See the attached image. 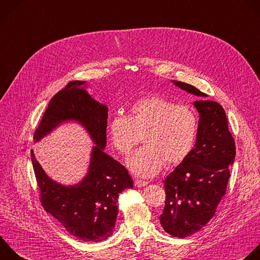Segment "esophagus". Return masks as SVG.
<instances>
[{"label": "esophagus", "instance_id": "obj_1", "mask_svg": "<svg viewBox=\"0 0 260 260\" xmlns=\"http://www.w3.org/2000/svg\"><path fill=\"white\" fill-rule=\"evenodd\" d=\"M148 185V182H145V181H141V180H136L135 181V186L138 187V188H143L145 186Z\"/></svg>", "mask_w": 260, "mask_h": 260}]
</instances>
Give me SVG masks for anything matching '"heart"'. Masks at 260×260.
<instances>
[{
  "label": "heart",
  "instance_id": "heart-1",
  "mask_svg": "<svg viewBox=\"0 0 260 260\" xmlns=\"http://www.w3.org/2000/svg\"><path fill=\"white\" fill-rule=\"evenodd\" d=\"M198 131L195 111L161 96L151 95L136 101L129 116L116 114L108 123L114 148L127 155L143 135L144 146L127 158L134 175L151 178L166 165L182 162L192 151Z\"/></svg>",
  "mask_w": 260,
  "mask_h": 260
}]
</instances>
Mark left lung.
I'll use <instances>...</instances> for the list:
<instances>
[{
    "label": "left lung",
    "instance_id": "left-lung-1",
    "mask_svg": "<svg viewBox=\"0 0 260 260\" xmlns=\"http://www.w3.org/2000/svg\"><path fill=\"white\" fill-rule=\"evenodd\" d=\"M171 81L199 98L193 103L199 113L196 143L163 181L166 200L159 217L166 233L186 238L203 229L214 216L225 194L236 146L221 105L208 101L206 94L189 83Z\"/></svg>",
    "mask_w": 260,
    "mask_h": 260
}]
</instances>
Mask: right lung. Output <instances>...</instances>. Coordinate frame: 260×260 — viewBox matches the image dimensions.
Segmentation results:
<instances>
[{"label":"right lung","mask_w":260,"mask_h":260,"mask_svg":"<svg viewBox=\"0 0 260 260\" xmlns=\"http://www.w3.org/2000/svg\"><path fill=\"white\" fill-rule=\"evenodd\" d=\"M85 81H70L49 102L35 132V143L67 122H77L94 143L88 172L75 185H62L45 172L34 151L31 161L44 209L73 237L102 242L114 232L119 193L134 182L125 167L105 153L108 107L86 91Z\"/></svg>","instance_id":"add662e5"}]
</instances>
